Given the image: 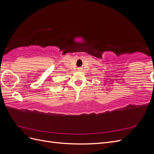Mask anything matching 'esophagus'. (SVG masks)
<instances>
[{"label":"esophagus","mask_w":154,"mask_h":154,"mask_svg":"<svg viewBox=\"0 0 154 154\" xmlns=\"http://www.w3.org/2000/svg\"><path fill=\"white\" fill-rule=\"evenodd\" d=\"M78 71H82V67H78Z\"/></svg>","instance_id":"1"}]
</instances>
